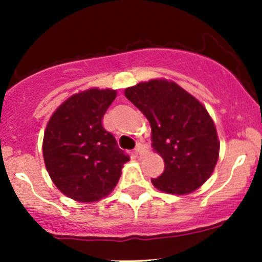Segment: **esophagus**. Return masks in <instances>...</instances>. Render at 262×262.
Masks as SVG:
<instances>
[{"mask_svg":"<svg viewBox=\"0 0 262 262\" xmlns=\"http://www.w3.org/2000/svg\"><path fill=\"white\" fill-rule=\"evenodd\" d=\"M143 153H144V146H143V144L138 143V144H137L136 149H134V155H136L137 157H141Z\"/></svg>","mask_w":262,"mask_h":262,"instance_id":"1","label":"esophagus"}]
</instances>
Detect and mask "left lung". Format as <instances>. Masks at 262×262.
<instances>
[{"label":"left lung","mask_w":262,"mask_h":262,"mask_svg":"<svg viewBox=\"0 0 262 262\" xmlns=\"http://www.w3.org/2000/svg\"><path fill=\"white\" fill-rule=\"evenodd\" d=\"M124 95L148 119L152 147L165 162L162 175L150 180L153 186L173 195L199 189L219 157L218 134L204 105L165 78L139 82Z\"/></svg>","instance_id":"8db88e82"}]
</instances>
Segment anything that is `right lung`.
I'll list each match as a JSON object with an SVG mask.
<instances>
[{
    "mask_svg": "<svg viewBox=\"0 0 262 262\" xmlns=\"http://www.w3.org/2000/svg\"><path fill=\"white\" fill-rule=\"evenodd\" d=\"M116 97L97 87L68 97L50 116L44 132L43 157L60 192L80 203L102 199L114 190L129 156L119 149L102 118Z\"/></svg>",
    "mask_w": 262,
    "mask_h": 262,
    "instance_id": "right-lung-1",
    "label": "right lung"
}]
</instances>
